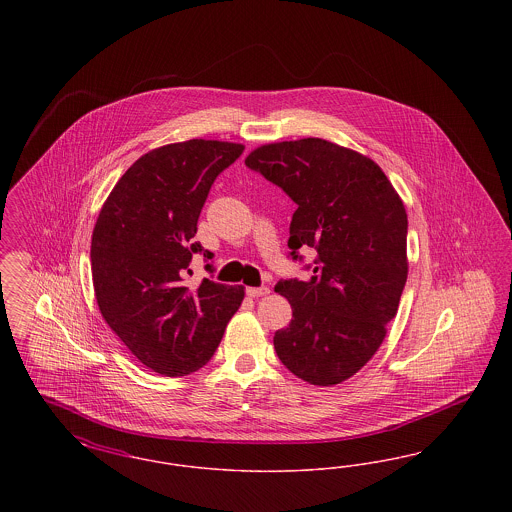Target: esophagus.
<instances>
[{
  "mask_svg": "<svg viewBox=\"0 0 512 512\" xmlns=\"http://www.w3.org/2000/svg\"><path fill=\"white\" fill-rule=\"evenodd\" d=\"M245 293H247L249 297H265V295L270 293V290H268L267 286H261V288H247Z\"/></svg>",
  "mask_w": 512,
  "mask_h": 512,
  "instance_id": "1",
  "label": "esophagus"
}]
</instances>
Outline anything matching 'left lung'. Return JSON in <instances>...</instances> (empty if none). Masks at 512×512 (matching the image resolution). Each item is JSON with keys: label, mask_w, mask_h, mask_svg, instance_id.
<instances>
[{"label": "left lung", "mask_w": 512, "mask_h": 512, "mask_svg": "<svg viewBox=\"0 0 512 512\" xmlns=\"http://www.w3.org/2000/svg\"><path fill=\"white\" fill-rule=\"evenodd\" d=\"M245 165L297 205L290 255L313 247V276L280 280L292 305L274 334L278 359L313 386H334L372 359L407 282V213L384 171L365 155L320 138L253 149Z\"/></svg>", "instance_id": "obj_1"}]
</instances>
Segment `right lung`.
I'll list each match as a JSON object with an SVG mask.
<instances>
[{"label": "right lung", "mask_w": 512, "mask_h": 512, "mask_svg": "<svg viewBox=\"0 0 512 512\" xmlns=\"http://www.w3.org/2000/svg\"><path fill=\"white\" fill-rule=\"evenodd\" d=\"M242 153V144L217 140L151 149L99 211L90 259L101 317L142 365L163 376L207 365L244 301L242 286L209 278L186 286L192 255L213 259L194 240L199 213L217 176Z\"/></svg>", "instance_id": "right-lung-1"}]
</instances>
